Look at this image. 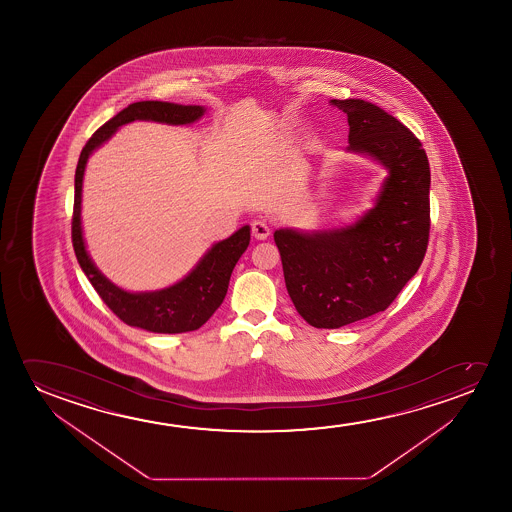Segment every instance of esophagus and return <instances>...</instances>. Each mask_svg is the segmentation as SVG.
Wrapping results in <instances>:
<instances>
[{
  "instance_id": "34e87169",
  "label": "esophagus",
  "mask_w": 512,
  "mask_h": 512,
  "mask_svg": "<svg viewBox=\"0 0 512 512\" xmlns=\"http://www.w3.org/2000/svg\"><path fill=\"white\" fill-rule=\"evenodd\" d=\"M269 234H271V229H269L267 222H264V220H255V222H252L253 238L262 241V239L269 238Z\"/></svg>"
}]
</instances>
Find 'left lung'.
I'll list each match as a JSON object with an SVG mask.
<instances>
[{
  "label": "left lung",
  "mask_w": 512,
  "mask_h": 512,
  "mask_svg": "<svg viewBox=\"0 0 512 512\" xmlns=\"http://www.w3.org/2000/svg\"><path fill=\"white\" fill-rule=\"evenodd\" d=\"M348 115L350 150L388 168L376 206L344 229H280L288 295L316 329H339L385 311L420 269L430 234V168L421 141L364 99H332Z\"/></svg>",
  "instance_id": "8db88e82"
}]
</instances>
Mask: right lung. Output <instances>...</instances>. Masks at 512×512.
Wrapping results in <instances>:
<instances>
[{
	"instance_id": "right-lung-1",
	"label": "right lung",
	"mask_w": 512,
	"mask_h": 512,
	"mask_svg": "<svg viewBox=\"0 0 512 512\" xmlns=\"http://www.w3.org/2000/svg\"><path fill=\"white\" fill-rule=\"evenodd\" d=\"M204 113L203 106H183L162 101H140L127 106L117 113L113 119L99 127L82 148L75 173V204L71 218V241L75 248L78 264L85 276L89 278L94 290L103 299L106 306L112 309L113 315L119 316L122 322L131 327L159 332V334H182L197 330L210 320L224 301L232 269L239 257L245 253L250 243V227L245 225L231 238L220 241L204 255L196 269L178 281L173 287L164 288L159 292H141L131 294L122 288L115 287L112 281L106 280L92 264L85 252L82 225H80V203H82V180L87 159L94 148L105 143L120 126L133 120H155L164 124H190Z\"/></svg>"
}]
</instances>
